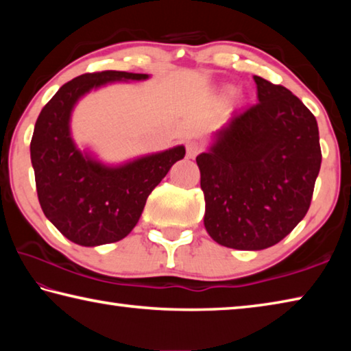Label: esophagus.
Instances as JSON below:
<instances>
[{
  "label": "esophagus",
  "mask_w": 351,
  "mask_h": 351,
  "mask_svg": "<svg viewBox=\"0 0 351 351\" xmlns=\"http://www.w3.org/2000/svg\"><path fill=\"white\" fill-rule=\"evenodd\" d=\"M198 153H201V147L197 144V142H189V144H187V158H190V159L197 158Z\"/></svg>",
  "instance_id": "34e87169"
}]
</instances>
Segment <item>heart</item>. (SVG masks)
Here are the masks:
<instances>
[{
	"label": "heart",
	"instance_id": "obj_1",
	"mask_svg": "<svg viewBox=\"0 0 351 351\" xmlns=\"http://www.w3.org/2000/svg\"><path fill=\"white\" fill-rule=\"evenodd\" d=\"M235 96V88H228V90H224V99L229 100Z\"/></svg>",
	"mask_w": 351,
	"mask_h": 351
}]
</instances>
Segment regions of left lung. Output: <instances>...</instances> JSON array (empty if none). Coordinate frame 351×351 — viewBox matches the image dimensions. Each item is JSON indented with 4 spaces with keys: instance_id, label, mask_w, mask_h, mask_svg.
<instances>
[{
    "instance_id": "8db88e82",
    "label": "left lung",
    "mask_w": 351,
    "mask_h": 351,
    "mask_svg": "<svg viewBox=\"0 0 351 351\" xmlns=\"http://www.w3.org/2000/svg\"><path fill=\"white\" fill-rule=\"evenodd\" d=\"M254 80L258 104L230 117L197 156L207 234L240 251L274 246L302 221L322 162L313 112L285 86Z\"/></svg>"
}]
</instances>
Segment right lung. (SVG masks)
<instances>
[{"label": "right lung", "mask_w": 351, "mask_h": 351, "mask_svg": "<svg viewBox=\"0 0 351 351\" xmlns=\"http://www.w3.org/2000/svg\"><path fill=\"white\" fill-rule=\"evenodd\" d=\"M145 79L148 74L125 71L75 77L56 93L35 122L31 161L40 206L75 245L93 247L125 239L138 224L152 190L186 154L184 145H176L108 165L75 145L71 114L85 94L112 82Z\"/></svg>", "instance_id": "right-lung-1"}]
</instances>
